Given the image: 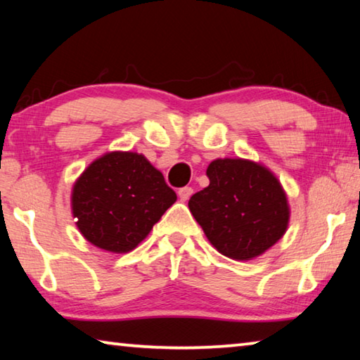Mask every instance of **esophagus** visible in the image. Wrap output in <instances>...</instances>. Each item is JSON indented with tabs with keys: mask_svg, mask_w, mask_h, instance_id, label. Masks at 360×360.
<instances>
[{
	"mask_svg": "<svg viewBox=\"0 0 360 360\" xmlns=\"http://www.w3.org/2000/svg\"><path fill=\"white\" fill-rule=\"evenodd\" d=\"M191 195H193V190H191L190 186H184V188H180V190H179L180 201H188Z\"/></svg>",
	"mask_w": 360,
	"mask_h": 360,
	"instance_id": "1",
	"label": "esophagus"
}]
</instances>
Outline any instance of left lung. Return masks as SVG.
<instances>
[{
  "label": "left lung",
  "instance_id": "8db88e82",
  "mask_svg": "<svg viewBox=\"0 0 360 360\" xmlns=\"http://www.w3.org/2000/svg\"><path fill=\"white\" fill-rule=\"evenodd\" d=\"M209 186L188 207L209 243L235 261H251L286 233L290 204L280 180L261 162L215 159L207 165Z\"/></svg>",
  "mask_w": 360,
  "mask_h": 360
}]
</instances>
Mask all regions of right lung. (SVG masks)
Instances as JSON below:
<instances>
[{"label":"right lung","instance_id":"1","mask_svg":"<svg viewBox=\"0 0 360 360\" xmlns=\"http://www.w3.org/2000/svg\"><path fill=\"white\" fill-rule=\"evenodd\" d=\"M175 201L161 170L134 151L99 156L70 193L72 215L82 236L115 254L135 250Z\"/></svg>","mask_w":360,"mask_h":360}]
</instances>
